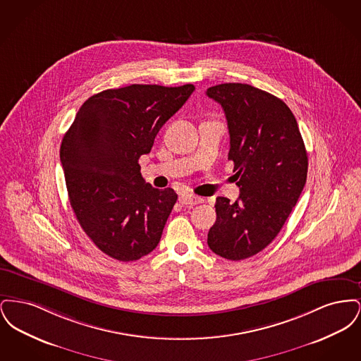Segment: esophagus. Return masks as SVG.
<instances>
[{"instance_id":"esophagus-1","label":"esophagus","mask_w":361,"mask_h":361,"mask_svg":"<svg viewBox=\"0 0 361 361\" xmlns=\"http://www.w3.org/2000/svg\"><path fill=\"white\" fill-rule=\"evenodd\" d=\"M178 202L183 206H196V204L203 203V199L199 197V196H195V195H181L178 197Z\"/></svg>"}]
</instances>
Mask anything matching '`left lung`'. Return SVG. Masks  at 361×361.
Segmentation results:
<instances>
[{
  "label": "left lung",
  "mask_w": 361,
  "mask_h": 361,
  "mask_svg": "<svg viewBox=\"0 0 361 361\" xmlns=\"http://www.w3.org/2000/svg\"><path fill=\"white\" fill-rule=\"evenodd\" d=\"M207 96L224 108L238 200L216 197L207 243L240 261L265 249L280 233L307 178L309 159L296 119L283 100L247 84H221Z\"/></svg>",
  "instance_id": "1"
}]
</instances>
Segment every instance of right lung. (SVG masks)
Wrapping results in <instances>:
<instances>
[{"mask_svg": "<svg viewBox=\"0 0 361 361\" xmlns=\"http://www.w3.org/2000/svg\"><path fill=\"white\" fill-rule=\"evenodd\" d=\"M193 90L192 84L106 89L82 104L62 139L70 204L106 256L135 261L161 240L177 195L146 184L137 161Z\"/></svg>", "mask_w": 361, "mask_h": 361, "instance_id": "right-lung-1", "label": "right lung"}]
</instances>
